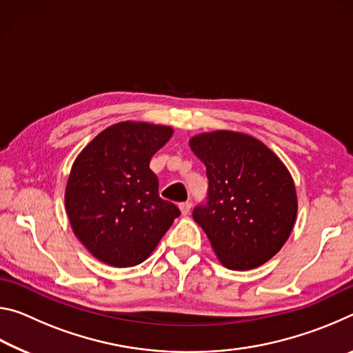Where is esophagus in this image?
Masks as SVG:
<instances>
[{
  "mask_svg": "<svg viewBox=\"0 0 353 353\" xmlns=\"http://www.w3.org/2000/svg\"><path fill=\"white\" fill-rule=\"evenodd\" d=\"M179 208H181V213L183 216H187L191 210V202H181V204H179Z\"/></svg>",
  "mask_w": 353,
  "mask_h": 353,
  "instance_id": "esophagus-1",
  "label": "esophagus"
}]
</instances>
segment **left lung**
Returning a JSON list of instances; mask_svg holds the SVG:
<instances>
[{
  "label": "left lung",
  "mask_w": 353,
  "mask_h": 353,
  "mask_svg": "<svg viewBox=\"0 0 353 353\" xmlns=\"http://www.w3.org/2000/svg\"><path fill=\"white\" fill-rule=\"evenodd\" d=\"M205 165V202L193 218L219 261L246 271L276 255L292 230L297 196L292 177L271 149L254 137L216 130L190 140Z\"/></svg>",
  "instance_id": "left-lung-1"
}]
</instances>
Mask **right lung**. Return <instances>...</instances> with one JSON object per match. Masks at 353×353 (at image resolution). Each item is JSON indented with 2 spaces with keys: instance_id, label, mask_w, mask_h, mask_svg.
I'll return each instance as SVG.
<instances>
[{
  "instance_id": "right-lung-1",
  "label": "right lung",
  "mask_w": 353,
  "mask_h": 353,
  "mask_svg": "<svg viewBox=\"0 0 353 353\" xmlns=\"http://www.w3.org/2000/svg\"><path fill=\"white\" fill-rule=\"evenodd\" d=\"M172 129L118 123L83 148L71 168L65 207L76 236L98 260L128 268L145 261L181 210L159 196L152 155Z\"/></svg>"
}]
</instances>
